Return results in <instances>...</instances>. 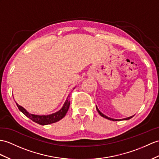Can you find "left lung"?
Returning <instances> with one entry per match:
<instances>
[{
  "label": "left lung",
  "instance_id": "left-lung-1",
  "mask_svg": "<svg viewBox=\"0 0 159 159\" xmlns=\"http://www.w3.org/2000/svg\"><path fill=\"white\" fill-rule=\"evenodd\" d=\"M96 110H97V111L98 112V113L100 115V116H102V117H103L104 118H106V119H109V120H111V121H118V119H112V118H110V117H107L106 115H103L101 112H100V111H99V109H98V107L96 106ZM133 117V116H131V117H127V118H125V119H123V120H128V119H130L131 118H132Z\"/></svg>",
  "mask_w": 159,
  "mask_h": 159
}]
</instances>
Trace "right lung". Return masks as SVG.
Wrapping results in <instances>:
<instances>
[{"mask_svg": "<svg viewBox=\"0 0 159 159\" xmlns=\"http://www.w3.org/2000/svg\"><path fill=\"white\" fill-rule=\"evenodd\" d=\"M16 104L19 111H21L22 113L26 116V117H28L31 120H32L33 121L38 123V124L44 125H48V124H50V123L57 122L61 119H63L65 116V115H66V113H67L68 109L69 108V105H70V100H69V99L67 98L66 101H65L63 107H62V109L60 111L57 112V113H53L50 115H42V116L30 114L28 113V112H27L26 110L24 109L21 106L19 105L17 103Z\"/></svg>", "mask_w": 159, "mask_h": 159, "instance_id": "1", "label": "right lung"}]
</instances>
